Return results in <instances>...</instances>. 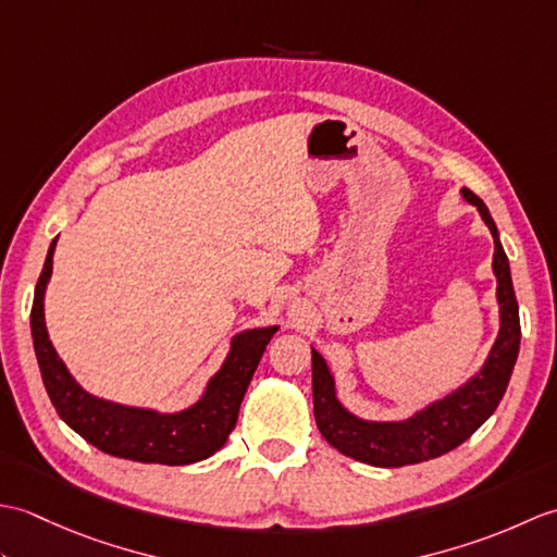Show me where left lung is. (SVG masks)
Returning a JSON list of instances; mask_svg holds the SVG:
<instances>
[{"instance_id": "1", "label": "left lung", "mask_w": 557, "mask_h": 557, "mask_svg": "<svg viewBox=\"0 0 557 557\" xmlns=\"http://www.w3.org/2000/svg\"><path fill=\"white\" fill-rule=\"evenodd\" d=\"M469 203H474L483 222L493 234V272L498 277V304H500V333L488 354L486 366L459 387L457 393L435 401L417 417L399 423H373L351 417L335 397V383L321 354L313 349V413L318 431L325 441L339 449L342 455L354 457L373 467H405L441 457L471 437L479 425L498 409L500 399L510 383L519 354V306L515 297L510 263L498 239V227L491 218L483 200L461 188Z\"/></svg>"}]
</instances>
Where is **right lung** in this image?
<instances>
[{
    "instance_id": "right-lung-1",
    "label": "right lung",
    "mask_w": 557,
    "mask_h": 557,
    "mask_svg": "<svg viewBox=\"0 0 557 557\" xmlns=\"http://www.w3.org/2000/svg\"><path fill=\"white\" fill-rule=\"evenodd\" d=\"M54 244L57 239L47 251L45 268L35 285L30 333L45 389L59 417L90 445L114 457L176 467L194 465V461L215 455L234 431L246 387L277 327L248 330V333L236 335L227 361L208 383L203 399L186 411L158 413L90 397L76 385L47 337L42 299L47 280L52 275Z\"/></svg>"
}]
</instances>
